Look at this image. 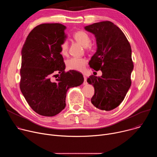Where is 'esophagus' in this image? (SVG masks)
I'll use <instances>...</instances> for the list:
<instances>
[{
	"mask_svg": "<svg viewBox=\"0 0 157 157\" xmlns=\"http://www.w3.org/2000/svg\"><path fill=\"white\" fill-rule=\"evenodd\" d=\"M84 81L83 84H84V85H86V84H87V78H86V76H84Z\"/></svg>",
	"mask_w": 157,
	"mask_h": 157,
	"instance_id": "esophagus-1",
	"label": "esophagus"
}]
</instances>
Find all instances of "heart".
Instances as JSON below:
<instances>
[{
  "label": "heart",
  "instance_id": "heart-1",
  "mask_svg": "<svg viewBox=\"0 0 157 157\" xmlns=\"http://www.w3.org/2000/svg\"><path fill=\"white\" fill-rule=\"evenodd\" d=\"M74 39L81 43L84 47H88L90 43L91 38L89 35L85 31L79 30L76 32L73 35ZM60 52L63 55H66L68 51V43L66 40L63 41L59 44ZM87 61L82 58L73 57L68 59L66 62L67 68L69 70L82 71L84 70Z\"/></svg>",
  "mask_w": 157,
  "mask_h": 157
}]
</instances>
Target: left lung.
I'll list each match as a JSON object with an SVG mask.
<instances>
[{
    "mask_svg": "<svg viewBox=\"0 0 157 157\" xmlns=\"http://www.w3.org/2000/svg\"><path fill=\"white\" fill-rule=\"evenodd\" d=\"M96 38L97 52L89 64L95 71L101 70V76L91 75L87 82L93 84L94 106L111 110L120 105L131 86L133 69L130 44L122 31L113 22L103 21L84 28Z\"/></svg>",
    "mask_w": 157,
    "mask_h": 157,
    "instance_id": "obj_1",
    "label": "left lung"
}]
</instances>
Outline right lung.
I'll use <instances>...</instances> for the list:
<instances>
[{"label":"right lung","instance_id":"1","mask_svg":"<svg viewBox=\"0 0 157 157\" xmlns=\"http://www.w3.org/2000/svg\"><path fill=\"white\" fill-rule=\"evenodd\" d=\"M65 29L61 24H40L30 32L22 48L20 88L30 107L41 116L59 114L66 106L68 89L84 81L81 73L64 71L59 44L66 37ZM56 72L60 75L53 80Z\"/></svg>","mask_w":157,"mask_h":157}]
</instances>
